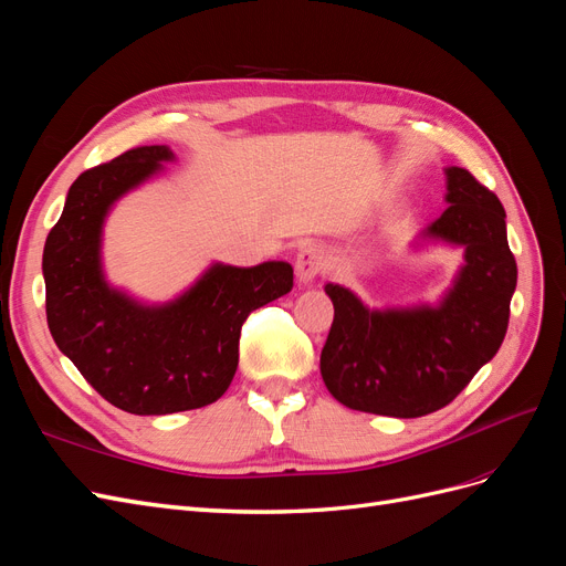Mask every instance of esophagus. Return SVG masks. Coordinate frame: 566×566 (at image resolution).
<instances>
[{
  "label": "esophagus",
  "instance_id": "esophagus-1",
  "mask_svg": "<svg viewBox=\"0 0 566 566\" xmlns=\"http://www.w3.org/2000/svg\"><path fill=\"white\" fill-rule=\"evenodd\" d=\"M325 269H328V254L323 252V248L304 245L300 250L297 260H295V273H297L300 283H304V285L314 283Z\"/></svg>",
  "mask_w": 566,
  "mask_h": 566
}]
</instances>
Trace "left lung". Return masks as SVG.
I'll use <instances>...</instances> for the list:
<instances>
[{"label":"left lung","mask_w":566,"mask_h":566,"mask_svg":"<svg viewBox=\"0 0 566 566\" xmlns=\"http://www.w3.org/2000/svg\"><path fill=\"white\" fill-rule=\"evenodd\" d=\"M447 202L413 243L416 250L462 248V266L437 304L375 310L345 285H325L335 318L321 352V375L347 408L389 418L434 413L503 345L517 287L505 210L462 167H447Z\"/></svg>","instance_id":"left-lung-1"}]
</instances>
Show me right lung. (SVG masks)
<instances>
[{"label":"right lung","instance_id":"obj_1","mask_svg":"<svg viewBox=\"0 0 566 566\" xmlns=\"http://www.w3.org/2000/svg\"><path fill=\"white\" fill-rule=\"evenodd\" d=\"M172 160L169 146H142L82 172L42 256L46 323L56 347L101 397L134 416L214 403L235 375L250 312L293 290L287 262H214L163 304L136 300L106 281L101 245L113 205Z\"/></svg>","mask_w":566,"mask_h":566}]
</instances>
